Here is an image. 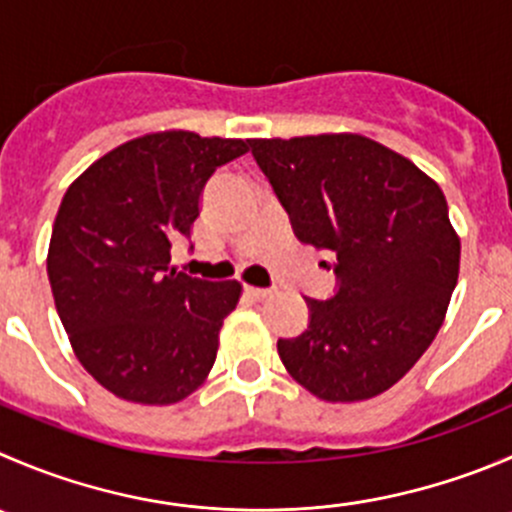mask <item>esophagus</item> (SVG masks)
I'll use <instances>...</instances> for the list:
<instances>
[{
    "instance_id": "1",
    "label": "esophagus",
    "mask_w": 512,
    "mask_h": 512,
    "mask_svg": "<svg viewBox=\"0 0 512 512\" xmlns=\"http://www.w3.org/2000/svg\"><path fill=\"white\" fill-rule=\"evenodd\" d=\"M245 292L252 300H265V297L272 295V290H267V287H245Z\"/></svg>"
}]
</instances>
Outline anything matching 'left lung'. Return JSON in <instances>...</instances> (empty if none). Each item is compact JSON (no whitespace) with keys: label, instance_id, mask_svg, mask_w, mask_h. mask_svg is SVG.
I'll return each mask as SVG.
<instances>
[{"label":"left lung","instance_id":"8db88e82","mask_svg":"<svg viewBox=\"0 0 512 512\" xmlns=\"http://www.w3.org/2000/svg\"><path fill=\"white\" fill-rule=\"evenodd\" d=\"M297 240L337 255V292L277 340L282 365L327 403L375 398L420 360L458 285L448 202L408 157L362 135L250 140Z\"/></svg>","mask_w":512,"mask_h":512}]
</instances>
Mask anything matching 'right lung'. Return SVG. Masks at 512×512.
I'll return each mask as SVG.
<instances>
[{
    "label": "right lung",
    "instance_id": "obj_1",
    "mask_svg": "<svg viewBox=\"0 0 512 512\" xmlns=\"http://www.w3.org/2000/svg\"><path fill=\"white\" fill-rule=\"evenodd\" d=\"M247 150L245 140L152 132L64 192L47 255L54 305L84 370L117 398L172 405L210 375L242 285L177 272L170 250L190 237L212 172Z\"/></svg>",
    "mask_w": 512,
    "mask_h": 512
}]
</instances>
